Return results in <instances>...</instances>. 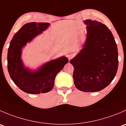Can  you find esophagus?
I'll return each mask as SVG.
<instances>
[{"label": "esophagus", "mask_w": 126, "mask_h": 126, "mask_svg": "<svg viewBox=\"0 0 126 126\" xmlns=\"http://www.w3.org/2000/svg\"><path fill=\"white\" fill-rule=\"evenodd\" d=\"M72 54H71V53H68V54H67V57H68L69 59H70L71 57H72Z\"/></svg>", "instance_id": "obj_1"}]
</instances>
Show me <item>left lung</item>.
Returning <instances> with one entry per match:
<instances>
[{
	"label": "left lung",
	"instance_id": "obj_1",
	"mask_svg": "<svg viewBox=\"0 0 126 126\" xmlns=\"http://www.w3.org/2000/svg\"><path fill=\"white\" fill-rule=\"evenodd\" d=\"M87 39L83 47L70 60L74 69L73 79L78 90L96 92L107 87L118 67L117 45L105 25L87 19Z\"/></svg>",
	"mask_w": 126,
	"mask_h": 126
}]
</instances>
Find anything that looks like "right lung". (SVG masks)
Wrapping results in <instances>:
<instances>
[{"label": "right lung", "mask_w": 126, "mask_h": 126, "mask_svg": "<svg viewBox=\"0 0 126 126\" xmlns=\"http://www.w3.org/2000/svg\"><path fill=\"white\" fill-rule=\"evenodd\" d=\"M49 25L47 22L25 24L15 33L10 42L7 55L9 74L14 83L27 93L40 94L50 91L54 86L57 74L68 62V58L63 56L47 62L36 71H30L24 67L21 60L22 47L47 29Z\"/></svg>", "instance_id": "obj_1"}]
</instances>
